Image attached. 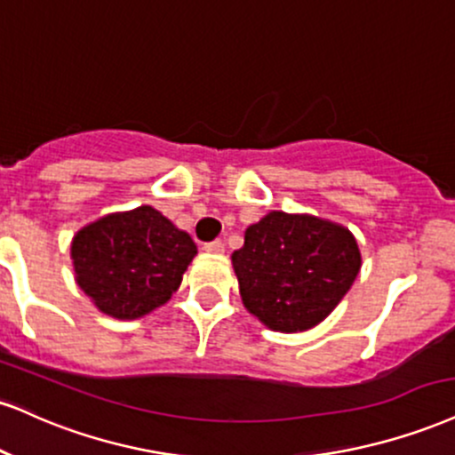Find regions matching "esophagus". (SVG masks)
Returning <instances> with one entry per match:
<instances>
[{"label":"esophagus","instance_id":"esophagus-1","mask_svg":"<svg viewBox=\"0 0 455 455\" xmlns=\"http://www.w3.org/2000/svg\"><path fill=\"white\" fill-rule=\"evenodd\" d=\"M204 248L205 251H212V254H220V251H224V243L220 239H213V242H207Z\"/></svg>","mask_w":455,"mask_h":455}]
</instances>
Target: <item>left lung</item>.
<instances>
[{
	"instance_id": "left-lung-1",
	"label": "left lung",
	"mask_w": 455,
	"mask_h": 455,
	"mask_svg": "<svg viewBox=\"0 0 455 455\" xmlns=\"http://www.w3.org/2000/svg\"><path fill=\"white\" fill-rule=\"evenodd\" d=\"M233 267L250 314L273 331L299 332L320 324L346 297L360 251L339 224L271 212L248 227Z\"/></svg>"
}]
</instances>
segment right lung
I'll return each instance as SVG.
<instances>
[{"mask_svg": "<svg viewBox=\"0 0 455 455\" xmlns=\"http://www.w3.org/2000/svg\"><path fill=\"white\" fill-rule=\"evenodd\" d=\"M188 233L155 207L109 213L71 242L76 282L103 314L133 320L172 299L195 259Z\"/></svg>", "mask_w": 455, "mask_h": 455, "instance_id": "obj_1", "label": "right lung"}]
</instances>
